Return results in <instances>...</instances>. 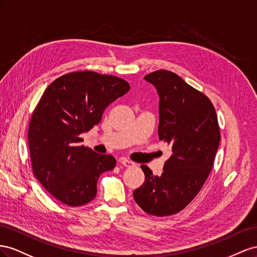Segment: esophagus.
Segmentation results:
<instances>
[{"mask_svg":"<svg viewBox=\"0 0 257 257\" xmlns=\"http://www.w3.org/2000/svg\"><path fill=\"white\" fill-rule=\"evenodd\" d=\"M119 164L122 165V166H124V167H134V166L136 165V164L134 163V161L128 160V159H126V158H121V159L119 160Z\"/></svg>","mask_w":257,"mask_h":257,"instance_id":"obj_1","label":"esophagus"}]
</instances>
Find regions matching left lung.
<instances>
[{
	"label": "left lung",
	"mask_w": 257,
	"mask_h": 257,
	"mask_svg": "<svg viewBox=\"0 0 257 257\" xmlns=\"http://www.w3.org/2000/svg\"><path fill=\"white\" fill-rule=\"evenodd\" d=\"M144 79L157 90L158 136L172 155L160 177L141 166L145 181L134 198L148 214L172 215L194 199L209 177L221 140L217 116L209 98L175 73L159 70Z\"/></svg>",
	"instance_id": "1"
}]
</instances>
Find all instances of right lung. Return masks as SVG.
Returning a JSON list of instances; mask_svg holds the SVG:
<instances>
[{
	"instance_id": "add662e5",
	"label": "right lung",
	"mask_w": 257,
	"mask_h": 257,
	"mask_svg": "<svg viewBox=\"0 0 257 257\" xmlns=\"http://www.w3.org/2000/svg\"><path fill=\"white\" fill-rule=\"evenodd\" d=\"M129 89L119 77L83 71L60 76L44 91L28 141L35 178L56 199L78 207L96 197L99 177L114 169L116 159L85 148L80 135Z\"/></svg>"
}]
</instances>
